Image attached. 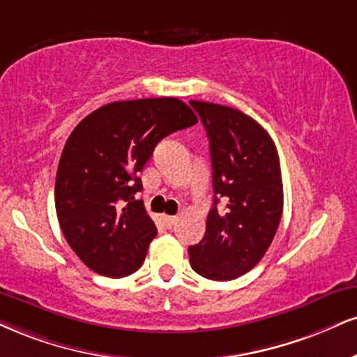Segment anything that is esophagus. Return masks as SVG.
<instances>
[{"label":"esophagus","mask_w":357,"mask_h":357,"mask_svg":"<svg viewBox=\"0 0 357 357\" xmlns=\"http://www.w3.org/2000/svg\"><path fill=\"white\" fill-rule=\"evenodd\" d=\"M176 221H178V216H165V222L167 227H173L176 225Z\"/></svg>","instance_id":"esophagus-1"}]
</instances>
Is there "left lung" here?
Segmentation results:
<instances>
[{
  "label": "left lung",
  "mask_w": 357,
  "mask_h": 357,
  "mask_svg": "<svg viewBox=\"0 0 357 357\" xmlns=\"http://www.w3.org/2000/svg\"><path fill=\"white\" fill-rule=\"evenodd\" d=\"M190 105L209 137L214 191L204 238L188 249L191 268L213 281H231L263 259L278 231L279 156L268 131L243 111L204 101Z\"/></svg>",
  "instance_id": "1"
}]
</instances>
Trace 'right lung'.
I'll use <instances>...</instances> for the list:
<instances>
[{"instance_id": "right-lung-1", "label": "right lung", "mask_w": 357, "mask_h": 357, "mask_svg": "<svg viewBox=\"0 0 357 357\" xmlns=\"http://www.w3.org/2000/svg\"><path fill=\"white\" fill-rule=\"evenodd\" d=\"M197 123L178 98L116 101L88 114L64 144L54 184L59 226L94 273L130 276L158 229L135 195L137 173L162 137Z\"/></svg>"}]
</instances>
